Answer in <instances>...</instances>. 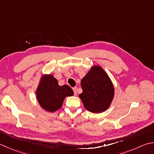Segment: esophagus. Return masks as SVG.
I'll list each match as a JSON object with an SVG mask.
<instances>
[{"instance_id":"esophagus-1","label":"esophagus","mask_w":154,"mask_h":154,"mask_svg":"<svg viewBox=\"0 0 154 154\" xmlns=\"http://www.w3.org/2000/svg\"><path fill=\"white\" fill-rule=\"evenodd\" d=\"M72 89H73V91H74V94H75V95H77V87H75V88H72Z\"/></svg>"}]
</instances>
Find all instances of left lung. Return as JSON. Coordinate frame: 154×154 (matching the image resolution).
Wrapping results in <instances>:
<instances>
[{
  "label": "left lung",
  "mask_w": 154,
  "mask_h": 154,
  "mask_svg": "<svg viewBox=\"0 0 154 154\" xmlns=\"http://www.w3.org/2000/svg\"><path fill=\"white\" fill-rule=\"evenodd\" d=\"M83 92L79 95L85 108L92 113H102L110 107L114 96L110 78L102 66H92L82 79Z\"/></svg>",
  "instance_id": "1"
}]
</instances>
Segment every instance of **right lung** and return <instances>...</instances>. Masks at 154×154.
Listing matches in <instances>:
<instances>
[{
    "mask_svg": "<svg viewBox=\"0 0 154 154\" xmlns=\"http://www.w3.org/2000/svg\"><path fill=\"white\" fill-rule=\"evenodd\" d=\"M35 94L40 107L49 112H54L62 107L66 97L73 96L74 92L67 85H58L53 75L44 74L40 78Z\"/></svg>",
    "mask_w": 154,
    "mask_h": 154,
    "instance_id": "1",
    "label": "right lung"
}]
</instances>
